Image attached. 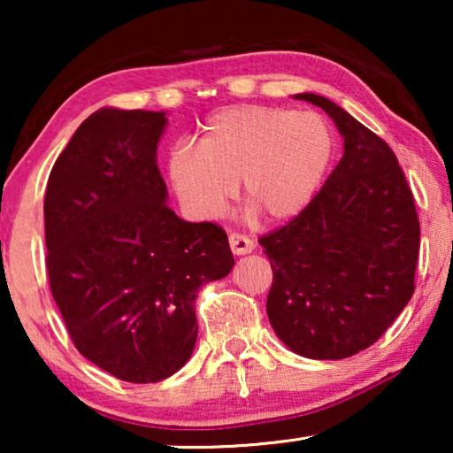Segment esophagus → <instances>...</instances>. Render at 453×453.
<instances>
[{"instance_id": "obj_1", "label": "esophagus", "mask_w": 453, "mask_h": 453, "mask_svg": "<svg viewBox=\"0 0 453 453\" xmlns=\"http://www.w3.org/2000/svg\"><path fill=\"white\" fill-rule=\"evenodd\" d=\"M229 248H232V251L235 256H248L254 251V242L250 240V237L245 235H240V234H232L229 235Z\"/></svg>"}]
</instances>
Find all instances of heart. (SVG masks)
<instances>
[{
    "label": "heart",
    "mask_w": 453,
    "mask_h": 453,
    "mask_svg": "<svg viewBox=\"0 0 453 453\" xmlns=\"http://www.w3.org/2000/svg\"><path fill=\"white\" fill-rule=\"evenodd\" d=\"M332 156V129L319 113L235 105L208 119L199 150L175 148L167 170L181 205L197 219L218 218L240 181L250 216L257 210L288 221L318 194Z\"/></svg>",
    "instance_id": "b5f03b06"
}]
</instances>
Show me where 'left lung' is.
I'll use <instances>...</instances> for the list:
<instances>
[{
  "label": "left lung",
  "instance_id": "1",
  "mask_svg": "<svg viewBox=\"0 0 453 453\" xmlns=\"http://www.w3.org/2000/svg\"><path fill=\"white\" fill-rule=\"evenodd\" d=\"M343 156L308 208L259 243L273 283L267 318L303 357L343 359L370 348L413 294L419 219L392 148L324 96Z\"/></svg>",
  "mask_w": 453,
  "mask_h": 453
}]
</instances>
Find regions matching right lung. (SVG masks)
<instances>
[{
  "mask_svg": "<svg viewBox=\"0 0 453 453\" xmlns=\"http://www.w3.org/2000/svg\"><path fill=\"white\" fill-rule=\"evenodd\" d=\"M165 126V111L91 113L53 165L43 202L50 286L73 346L132 383L186 365L197 289L235 264L224 229L167 208L157 167Z\"/></svg>",
  "mask_w": 453,
  "mask_h": 453,
  "instance_id": "obj_1",
  "label": "right lung"
}]
</instances>
